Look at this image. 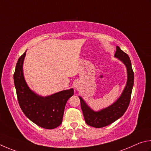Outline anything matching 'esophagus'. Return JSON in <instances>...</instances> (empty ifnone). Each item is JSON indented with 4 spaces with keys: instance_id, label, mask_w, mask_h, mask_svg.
Returning a JSON list of instances; mask_svg holds the SVG:
<instances>
[{
    "instance_id": "esophagus-1",
    "label": "esophagus",
    "mask_w": 151,
    "mask_h": 151,
    "mask_svg": "<svg viewBox=\"0 0 151 151\" xmlns=\"http://www.w3.org/2000/svg\"><path fill=\"white\" fill-rule=\"evenodd\" d=\"M75 89H76V90H80V86H78V84H76Z\"/></svg>"
}]
</instances>
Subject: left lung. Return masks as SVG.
Returning <instances> with one entry per match:
<instances>
[{"mask_svg": "<svg viewBox=\"0 0 151 151\" xmlns=\"http://www.w3.org/2000/svg\"><path fill=\"white\" fill-rule=\"evenodd\" d=\"M116 50L115 57L117 58L125 64L127 71V81L126 86L119 99L108 107L99 111H94L81 97H79L86 123L88 125L96 128H101L109 125L122 117L127 109L131 101L134 83V72L132 69L130 58L119 46L116 47Z\"/></svg>", "mask_w": 151, "mask_h": 151, "instance_id": "8db88e82", "label": "left lung"}]
</instances>
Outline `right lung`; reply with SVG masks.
<instances>
[{
	"label": "right lung",
	"instance_id": "add662e5",
	"mask_svg": "<svg viewBox=\"0 0 151 151\" xmlns=\"http://www.w3.org/2000/svg\"><path fill=\"white\" fill-rule=\"evenodd\" d=\"M26 52L18 59L14 73V82L21 109L29 119L47 129L58 127L62 123L66 102L73 95V89L42 97L29 88L23 74Z\"/></svg>",
	"mask_w": 151,
	"mask_h": 151
}]
</instances>
